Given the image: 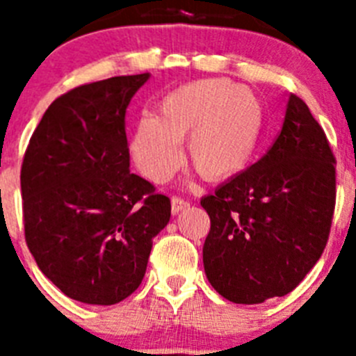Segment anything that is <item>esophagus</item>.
I'll return each mask as SVG.
<instances>
[{
    "label": "esophagus",
    "mask_w": 356,
    "mask_h": 356,
    "mask_svg": "<svg viewBox=\"0 0 356 356\" xmlns=\"http://www.w3.org/2000/svg\"><path fill=\"white\" fill-rule=\"evenodd\" d=\"M188 207H191V201L184 200V197L175 196V197H172V200H171V212H172V213H180L181 210L188 209Z\"/></svg>",
    "instance_id": "obj_1"
}]
</instances>
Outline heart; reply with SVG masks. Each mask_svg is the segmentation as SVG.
Returning a JSON list of instances; mask_svg holds the SVG:
<instances>
[{
    "label": "heart",
    "instance_id": "b5f03b06",
    "mask_svg": "<svg viewBox=\"0 0 356 356\" xmlns=\"http://www.w3.org/2000/svg\"><path fill=\"white\" fill-rule=\"evenodd\" d=\"M264 131V105L248 87L221 78L197 80L171 90L159 118L135 122L130 155L146 178L168 181L181 163V140L188 137V160L210 181L238 175L254 156Z\"/></svg>",
    "mask_w": 356,
    "mask_h": 356
}]
</instances>
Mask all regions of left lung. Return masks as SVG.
Listing matches in <instances>:
<instances>
[{
  "label": "left lung",
  "instance_id": "obj_1",
  "mask_svg": "<svg viewBox=\"0 0 356 356\" xmlns=\"http://www.w3.org/2000/svg\"><path fill=\"white\" fill-rule=\"evenodd\" d=\"M210 216L203 266L210 285L241 305L300 285L328 242L335 156L307 103L291 94L266 155L201 200Z\"/></svg>",
  "mask_w": 356,
  "mask_h": 356
}]
</instances>
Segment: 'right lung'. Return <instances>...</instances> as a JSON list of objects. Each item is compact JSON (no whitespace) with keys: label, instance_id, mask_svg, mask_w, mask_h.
<instances>
[{"label":"right lung","instance_id":"add662e5","mask_svg":"<svg viewBox=\"0 0 356 356\" xmlns=\"http://www.w3.org/2000/svg\"><path fill=\"white\" fill-rule=\"evenodd\" d=\"M149 72L69 90L44 112L21 168L24 237L71 300L115 305L146 275L171 201L130 172L124 115Z\"/></svg>","mask_w":356,"mask_h":356}]
</instances>
